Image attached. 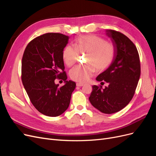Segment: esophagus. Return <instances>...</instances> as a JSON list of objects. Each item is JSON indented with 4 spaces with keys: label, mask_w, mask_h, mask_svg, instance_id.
<instances>
[{
    "label": "esophagus",
    "mask_w": 156,
    "mask_h": 156,
    "mask_svg": "<svg viewBox=\"0 0 156 156\" xmlns=\"http://www.w3.org/2000/svg\"><path fill=\"white\" fill-rule=\"evenodd\" d=\"M77 87H83L84 85V83H77L76 84Z\"/></svg>",
    "instance_id": "obj_1"
}]
</instances>
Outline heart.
Masks as SVG:
<instances>
[{"mask_svg":"<svg viewBox=\"0 0 156 156\" xmlns=\"http://www.w3.org/2000/svg\"><path fill=\"white\" fill-rule=\"evenodd\" d=\"M73 48L67 45L62 52L66 65L71 67L76 62L79 54L86 53L87 64L76 66L69 71L70 78L75 81L86 82L94 72L105 69L112 62L115 56L114 46L101 37L95 35L80 36L75 40Z\"/></svg>","mask_w":156,"mask_h":156,"instance_id":"b5f03b06","label":"heart"}]
</instances>
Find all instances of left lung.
I'll use <instances>...</instances> for the list:
<instances>
[{"label":"left lung","mask_w":156,"mask_h":156,"mask_svg":"<svg viewBox=\"0 0 156 156\" xmlns=\"http://www.w3.org/2000/svg\"><path fill=\"white\" fill-rule=\"evenodd\" d=\"M115 48V57L96 81H105L108 87L93 85L89 101L93 107L105 114H112L124 108L133 98L140 75L137 49L128 37L119 32L106 30Z\"/></svg>","instance_id":"left-lung-1"}]
</instances>
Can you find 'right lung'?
Segmentation results:
<instances>
[{
    "instance_id": "add662e5",
    "label": "right lung",
    "mask_w": 156,
    "mask_h": 156,
    "mask_svg": "<svg viewBox=\"0 0 156 156\" xmlns=\"http://www.w3.org/2000/svg\"><path fill=\"white\" fill-rule=\"evenodd\" d=\"M69 36L47 33L36 37L26 47L21 60V79L30 101L48 116H58L67 110L76 84L67 81L62 52ZM59 78L65 85L54 81Z\"/></svg>"
}]
</instances>
